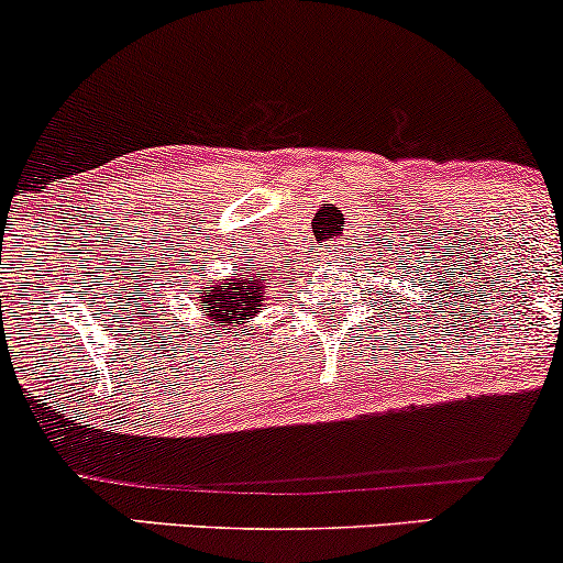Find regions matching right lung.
<instances>
[{"label":"right lung","mask_w":563,"mask_h":563,"mask_svg":"<svg viewBox=\"0 0 563 563\" xmlns=\"http://www.w3.org/2000/svg\"><path fill=\"white\" fill-rule=\"evenodd\" d=\"M197 288L200 291L191 294V299H195V310L202 314L208 329L234 331V336H238V329H245L251 318L262 312L264 294L269 286L264 283V275L256 269V264H245L238 269V275L200 283Z\"/></svg>","instance_id":"add662e5"}]
</instances>
